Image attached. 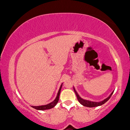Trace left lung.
<instances>
[{
	"instance_id": "obj_1",
	"label": "left lung",
	"mask_w": 130,
	"mask_h": 130,
	"mask_svg": "<svg viewBox=\"0 0 130 130\" xmlns=\"http://www.w3.org/2000/svg\"><path fill=\"white\" fill-rule=\"evenodd\" d=\"M73 89H74V92H75V93L76 95V96H77L78 101H79V102L80 103V104L82 105L85 106H86V107H90V108L96 107V106H101V105H102L104 104L108 100H109V99H110V98L111 97L113 93V91L111 93V95H110L107 98L105 99L104 101H101V102H92V101L85 100V99H82L79 95H78V93H77V92L76 91L75 89H74V88H73Z\"/></svg>"
}]
</instances>
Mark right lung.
Listing matches in <instances>:
<instances>
[{
    "mask_svg": "<svg viewBox=\"0 0 130 130\" xmlns=\"http://www.w3.org/2000/svg\"><path fill=\"white\" fill-rule=\"evenodd\" d=\"M62 85H63V83H62L61 86L59 89V90H58L57 95L56 98L54 99V101H53L52 102L50 103V104L47 105H41V106H32V107L34 109H36L37 110H46V109H51V108H54L55 106L56 105V104H57L58 102V100H59V96H60V91H61V89L62 87Z\"/></svg>",
    "mask_w": 130,
    "mask_h": 130,
    "instance_id": "obj_1",
    "label": "right lung"
}]
</instances>
